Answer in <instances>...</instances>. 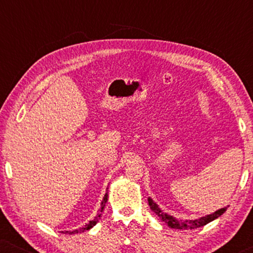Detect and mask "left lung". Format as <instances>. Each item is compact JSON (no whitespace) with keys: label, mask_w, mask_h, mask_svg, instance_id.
<instances>
[{"label":"left lung","mask_w":253,"mask_h":253,"mask_svg":"<svg viewBox=\"0 0 253 253\" xmlns=\"http://www.w3.org/2000/svg\"><path fill=\"white\" fill-rule=\"evenodd\" d=\"M148 205H150L151 210L153 211V212L157 214V215L160 217V219L164 221L165 223L168 224V227L174 228V229H184V230L185 229H196V228L205 226V224L210 223L211 221L215 220L220 215H222V214L227 211V207H224V209H221L219 211H216V212H214L213 214L203 216V217H200V219L182 221V220H177L174 216L169 215V214H167V213L162 212V211L159 209V206L157 205V204H155L151 198H148Z\"/></svg>","instance_id":"8db88e82"}]
</instances>
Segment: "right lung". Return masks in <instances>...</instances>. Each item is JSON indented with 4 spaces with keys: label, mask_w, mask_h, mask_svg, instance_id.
<instances>
[{
    "label": "right lung",
    "mask_w": 253,
    "mask_h": 253,
    "mask_svg": "<svg viewBox=\"0 0 253 253\" xmlns=\"http://www.w3.org/2000/svg\"><path fill=\"white\" fill-rule=\"evenodd\" d=\"M107 200H108V193H106L105 197H103V202H102V204H101V210H100L99 214L94 217V219L89 221V222H88L87 224H85V226L83 227V228H79V229H76V230H74V231H65V233H68V234H77V233H83V231L91 229V228H92L93 226H95L96 222H98L99 219H100V216H101V212H102V210L105 209ZM62 233H63V231H62Z\"/></svg>",
    "instance_id": "1"
}]
</instances>
